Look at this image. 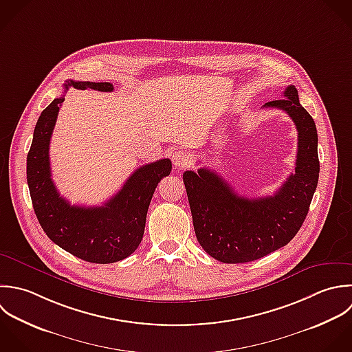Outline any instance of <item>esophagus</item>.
Listing matches in <instances>:
<instances>
[{
  "label": "esophagus",
  "instance_id": "obj_1",
  "mask_svg": "<svg viewBox=\"0 0 352 352\" xmlns=\"http://www.w3.org/2000/svg\"><path fill=\"white\" fill-rule=\"evenodd\" d=\"M173 163L177 168H184V167H188L190 164V156L188 152L185 151H177L174 155H173Z\"/></svg>",
  "mask_w": 352,
  "mask_h": 352
}]
</instances>
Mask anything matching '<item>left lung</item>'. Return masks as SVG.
Returning <instances> with one entry per match:
<instances>
[{"mask_svg":"<svg viewBox=\"0 0 352 352\" xmlns=\"http://www.w3.org/2000/svg\"><path fill=\"white\" fill-rule=\"evenodd\" d=\"M281 100L263 108L285 111L298 130L295 174L273 196H239L215 171L184 173L195 233L204 251L222 263L261 259L287 245L302 228L320 177L318 134L314 119L289 85Z\"/></svg>","mask_w":352,"mask_h":352,"instance_id":"1","label":"left lung"}]
</instances>
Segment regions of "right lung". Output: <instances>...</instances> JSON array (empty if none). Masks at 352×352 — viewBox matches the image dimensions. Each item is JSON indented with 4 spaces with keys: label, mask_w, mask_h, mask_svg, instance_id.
<instances>
[{
    "label": "right lung",
    "mask_w": 352,
    "mask_h": 352,
    "mask_svg": "<svg viewBox=\"0 0 352 352\" xmlns=\"http://www.w3.org/2000/svg\"><path fill=\"white\" fill-rule=\"evenodd\" d=\"M76 89L112 91L109 82L67 80ZM64 96L41 113L27 155V184L35 215L46 236L64 251L90 263H113L130 256L140 245L148 207L171 160L160 159L137 168L122 189L100 207L71 206L57 192L50 173L49 145Z\"/></svg>",
    "instance_id": "add662e5"
}]
</instances>
